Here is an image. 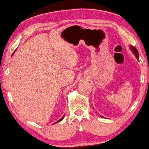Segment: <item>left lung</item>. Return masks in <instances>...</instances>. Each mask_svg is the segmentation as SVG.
I'll return each mask as SVG.
<instances>
[{
  "mask_svg": "<svg viewBox=\"0 0 149 149\" xmlns=\"http://www.w3.org/2000/svg\"><path fill=\"white\" fill-rule=\"evenodd\" d=\"M131 47L132 50H133V52L135 53V56H136L137 58L138 59V58H139V53H138V51H137V49L133 46H131ZM102 117H103L102 116Z\"/></svg>",
  "mask_w": 149,
  "mask_h": 149,
  "instance_id": "obj_1",
  "label": "left lung"
}]
</instances>
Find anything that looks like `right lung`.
I'll use <instances>...</instances> for the list:
<instances>
[{"label":"right lung","mask_w":149,"mask_h":149,"mask_svg":"<svg viewBox=\"0 0 149 149\" xmlns=\"http://www.w3.org/2000/svg\"><path fill=\"white\" fill-rule=\"evenodd\" d=\"M63 117H64V116H63V117H62V118H61V119H59V120H58V121H57V122H61V120H62V119H63Z\"/></svg>","instance_id":"right-lung-1"}]
</instances>
